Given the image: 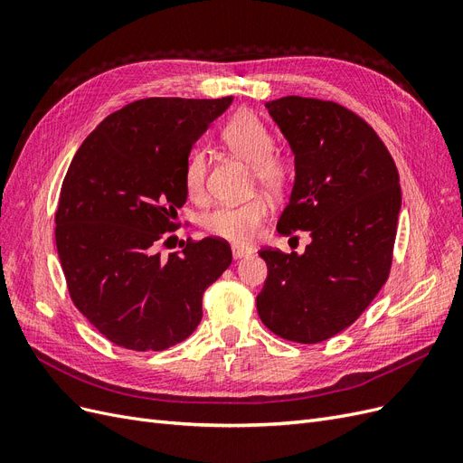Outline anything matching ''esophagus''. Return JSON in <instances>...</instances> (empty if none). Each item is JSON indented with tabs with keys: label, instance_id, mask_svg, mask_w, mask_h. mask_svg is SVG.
I'll return each mask as SVG.
<instances>
[{
	"label": "esophagus",
	"instance_id": "1",
	"mask_svg": "<svg viewBox=\"0 0 463 463\" xmlns=\"http://www.w3.org/2000/svg\"><path fill=\"white\" fill-rule=\"evenodd\" d=\"M250 253L249 249H245V247H240V245H233L232 247V255H233V259L237 260V259H243V257H247Z\"/></svg>",
	"mask_w": 463,
	"mask_h": 463
}]
</instances>
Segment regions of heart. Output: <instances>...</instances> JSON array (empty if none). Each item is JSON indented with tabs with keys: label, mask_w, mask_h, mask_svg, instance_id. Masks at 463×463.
Instances as JSON below:
<instances>
[{
	"label": "heart",
	"mask_w": 463,
	"mask_h": 463,
	"mask_svg": "<svg viewBox=\"0 0 463 463\" xmlns=\"http://www.w3.org/2000/svg\"><path fill=\"white\" fill-rule=\"evenodd\" d=\"M222 143L240 160L250 164V181L260 185L272 197H282L296 179V164L288 154L274 150V135L253 111L241 109L222 128ZM208 160L203 148H193L185 162V189L189 197L201 199L206 189ZM272 203L264 194H255L240 204H223L204 218L210 235L232 243H250L257 237L262 222L269 218Z\"/></svg>",
	"instance_id": "obj_1"
}]
</instances>
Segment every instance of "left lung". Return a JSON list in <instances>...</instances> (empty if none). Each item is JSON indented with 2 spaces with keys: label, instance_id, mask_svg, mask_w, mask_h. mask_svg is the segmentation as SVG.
<instances>
[{
  "label": "left lung",
  "instance_id": "8db88e82",
  "mask_svg": "<svg viewBox=\"0 0 463 463\" xmlns=\"http://www.w3.org/2000/svg\"><path fill=\"white\" fill-rule=\"evenodd\" d=\"M296 154V184L278 233L309 232L305 253L262 249L269 276L257 296L262 325L298 344L340 334L386 284L394 259L400 175L371 125L330 100L266 102Z\"/></svg>",
  "mask_w": 463,
  "mask_h": 463
}]
</instances>
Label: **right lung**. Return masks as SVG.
<instances>
[{"label":"right lung","mask_w":463,"mask_h":463,"mask_svg":"<svg viewBox=\"0 0 463 463\" xmlns=\"http://www.w3.org/2000/svg\"><path fill=\"white\" fill-rule=\"evenodd\" d=\"M232 100L131 102L98 125L69 165L55 210L67 289L119 347L162 352L189 338L203 318L204 289L232 264L220 237L187 240L165 259L156 250L179 228L191 148Z\"/></svg>","instance_id":"add662e5"}]
</instances>
